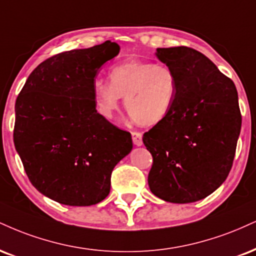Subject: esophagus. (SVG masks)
I'll return each instance as SVG.
<instances>
[{
  "mask_svg": "<svg viewBox=\"0 0 256 256\" xmlns=\"http://www.w3.org/2000/svg\"><path fill=\"white\" fill-rule=\"evenodd\" d=\"M132 142H134V146H140L143 144V134L138 131L132 132Z\"/></svg>",
  "mask_w": 256,
  "mask_h": 256,
  "instance_id": "obj_1",
  "label": "esophagus"
}]
</instances>
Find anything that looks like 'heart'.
I'll return each instance as SVG.
<instances>
[{
    "mask_svg": "<svg viewBox=\"0 0 256 256\" xmlns=\"http://www.w3.org/2000/svg\"><path fill=\"white\" fill-rule=\"evenodd\" d=\"M110 82L96 80L93 94L98 112L113 119L125 98L128 116L137 124L152 126L161 122L173 110L178 81L167 64L128 60L110 70Z\"/></svg>",
    "mask_w": 256,
    "mask_h": 256,
    "instance_id": "b5f03b06",
    "label": "heart"
}]
</instances>
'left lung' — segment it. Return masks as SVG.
Listing matches in <instances>:
<instances>
[{
  "instance_id": "left-lung-1",
  "label": "left lung",
  "mask_w": 256,
  "mask_h": 256,
  "mask_svg": "<svg viewBox=\"0 0 256 256\" xmlns=\"http://www.w3.org/2000/svg\"><path fill=\"white\" fill-rule=\"evenodd\" d=\"M156 54L173 68L178 89L167 118L143 136L152 156L148 184L166 202H198L214 192L232 167L242 122L236 87L194 48H158Z\"/></svg>"
}]
</instances>
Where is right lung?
<instances>
[{"label":"right lung","instance_id":"1","mask_svg":"<svg viewBox=\"0 0 256 256\" xmlns=\"http://www.w3.org/2000/svg\"><path fill=\"white\" fill-rule=\"evenodd\" d=\"M110 40L54 54L30 72L15 102L14 146L40 193L70 206L108 196L113 168L132 149L131 134L98 113V70L119 54Z\"/></svg>","mask_w":256,"mask_h":256}]
</instances>
